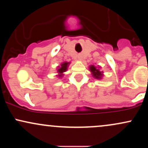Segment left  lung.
Segmentation results:
<instances>
[{
  "mask_svg": "<svg viewBox=\"0 0 148 148\" xmlns=\"http://www.w3.org/2000/svg\"><path fill=\"white\" fill-rule=\"evenodd\" d=\"M100 68L101 67H95V65H90V66L89 69H90V71L91 73H92V75L93 77L95 78V79H101V78L103 77V72H101V71H100Z\"/></svg>",
  "mask_w": 148,
  "mask_h": 148,
  "instance_id": "1",
  "label": "left lung"
}]
</instances>
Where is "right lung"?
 <instances>
[{"label":"right lung","mask_w":148,"mask_h":148,"mask_svg":"<svg viewBox=\"0 0 148 148\" xmlns=\"http://www.w3.org/2000/svg\"><path fill=\"white\" fill-rule=\"evenodd\" d=\"M69 64H70L69 62H62V63H61L60 66H58V68L57 69V76L62 78V76H64V72H65L67 70V67H68Z\"/></svg>","instance_id":"right-lung-1"}]
</instances>
